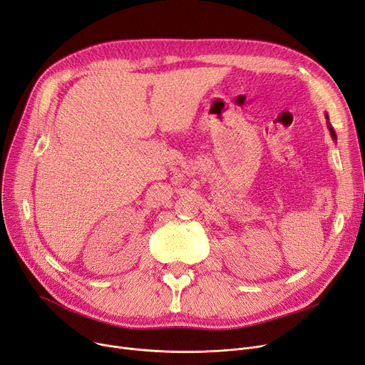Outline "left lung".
Returning a JSON list of instances; mask_svg holds the SVG:
<instances>
[{
  "label": "left lung",
  "mask_w": 365,
  "mask_h": 365,
  "mask_svg": "<svg viewBox=\"0 0 365 365\" xmlns=\"http://www.w3.org/2000/svg\"><path fill=\"white\" fill-rule=\"evenodd\" d=\"M325 118H327V127H329V130H330L331 138L336 140V133H334V130H333V127H331V124H330V121H329V115H325Z\"/></svg>",
  "instance_id": "obj_1"
}]
</instances>
